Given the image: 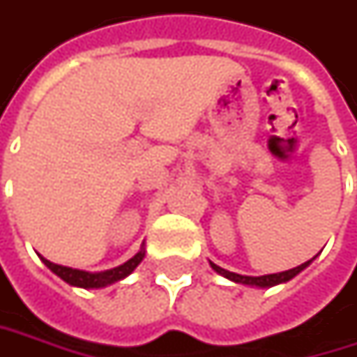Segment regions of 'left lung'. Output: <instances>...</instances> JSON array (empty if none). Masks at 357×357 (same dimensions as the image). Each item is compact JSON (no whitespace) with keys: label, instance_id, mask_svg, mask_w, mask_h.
<instances>
[{"label":"left lung","instance_id":"8db88e82","mask_svg":"<svg viewBox=\"0 0 357 357\" xmlns=\"http://www.w3.org/2000/svg\"><path fill=\"white\" fill-rule=\"evenodd\" d=\"M312 261V259H310ZM310 261H305L302 266H298V268H294V270H287V271H280V273H268V275H240V273H234V271H227L224 268H220V266H215L213 261H209V266L213 268V271H218L220 275H224L227 280H231V282H236V284H243V286H256V287H271V286H278V284H286L289 282L291 278H296L303 268H307L310 266Z\"/></svg>","mask_w":357,"mask_h":357}]
</instances>
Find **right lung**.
Masks as SVG:
<instances>
[{
	"instance_id": "add662e5",
	"label": "right lung",
	"mask_w": 357,
	"mask_h": 357,
	"mask_svg": "<svg viewBox=\"0 0 357 357\" xmlns=\"http://www.w3.org/2000/svg\"><path fill=\"white\" fill-rule=\"evenodd\" d=\"M144 256H146V250L142 248V250H139L132 259H128L126 264L117 266L114 270L98 271V273H91V271L84 270H73V268H68V266H57V264L45 259V257H41V261H43L50 270L54 271L55 275H59L63 282H68L70 286L84 287V289H93V287L112 286V284H116L119 280L128 278V275L139 266V261L144 259Z\"/></svg>"
}]
</instances>
